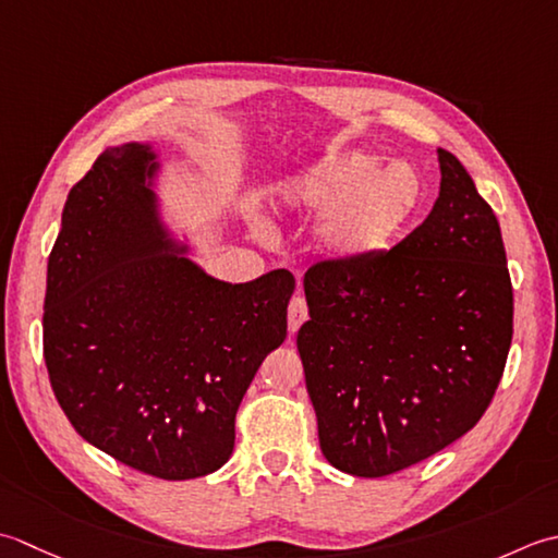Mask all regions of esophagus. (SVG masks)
Returning a JSON list of instances; mask_svg holds the SVG:
<instances>
[{"mask_svg": "<svg viewBox=\"0 0 558 558\" xmlns=\"http://www.w3.org/2000/svg\"><path fill=\"white\" fill-rule=\"evenodd\" d=\"M305 320H308V305H305L303 295H293L289 303V332H295Z\"/></svg>", "mask_w": 558, "mask_h": 558, "instance_id": "esophagus-1", "label": "esophagus"}]
</instances>
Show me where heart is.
<instances>
[{
    "label": "heart",
    "instance_id": "b5f03b06",
    "mask_svg": "<svg viewBox=\"0 0 558 558\" xmlns=\"http://www.w3.org/2000/svg\"><path fill=\"white\" fill-rule=\"evenodd\" d=\"M424 175L407 161L383 168L368 151H337L281 180L277 204L323 221L317 247L335 265H361L395 245L424 207Z\"/></svg>",
    "mask_w": 558,
    "mask_h": 558
}]
</instances>
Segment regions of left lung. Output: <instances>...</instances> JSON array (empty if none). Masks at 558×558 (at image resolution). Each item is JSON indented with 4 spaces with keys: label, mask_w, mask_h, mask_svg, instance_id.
Segmentation results:
<instances>
[{
    "label": "left lung",
    "mask_w": 558,
    "mask_h": 558,
    "mask_svg": "<svg viewBox=\"0 0 558 558\" xmlns=\"http://www.w3.org/2000/svg\"><path fill=\"white\" fill-rule=\"evenodd\" d=\"M426 221L390 253L305 271L295 337L327 462L388 476L468 434L513 339L501 226L464 166L438 149Z\"/></svg>",
    "instance_id": "8db88e82"
}]
</instances>
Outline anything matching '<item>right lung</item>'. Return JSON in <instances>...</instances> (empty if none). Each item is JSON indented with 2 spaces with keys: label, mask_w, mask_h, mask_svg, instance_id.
Here are the masks:
<instances>
[{
  "label": "right lung",
  "mask_w": 558,
  "mask_h": 558,
  "mask_svg": "<svg viewBox=\"0 0 558 558\" xmlns=\"http://www.w3.org/2000/svg\"><path fill=\"white\" fill-rule=\"evenodd\" d=\"M161 173L149 142H124L72 187L48 259L43 351L78 436L183 482L231 458L243 395L287 339L295 279L207 275L163 219Z\"/></svg>",
  "instance_id": "right-lung-1"
}]
</instances>
